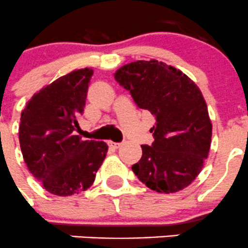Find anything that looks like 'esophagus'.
I'll return each mask as SVG.
<instances>
[{"label": "esophagus", "mask_w": 248, "mask_h": 248, "mask_svg": "<svg viewBox=\"0 0 248 248\" xmlns=\"http://www.w3.org/2000/svg\"><path fill=\"white\" fill-rule=\"evenodd\" d=\"M109 146H111V148H114V149H117L121 146V143H114V141H109Z\"/></svg>", "instance_id": "esophagus-1"}]
</instances>
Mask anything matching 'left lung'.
Here are the masks:
<instances>
[{"label": "left lung", "instance_id": "1", "mask_svg": "<svg viewBox=\"0 0 248 248\" xmlns=\"http://www.w3.org/2000/svg\"><path fill=\"white\" fill-rule=\"evenodd\" d=\"M115 80L139 109L155 116L151 146L132 166L141 183L157 193H177L191 184L207 158L212 124L198 86L173 66L138 60L121 66Z\"/></svg>", "mask_w": 248, "mask_h": 248}]
</instances>
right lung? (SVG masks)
<instances>
[{
	"mask_svg": "<svg viewBox=\"0 0 248 248\" xmlns=\"http://www.w3.org/2000/svg\"><path fill=\"white\" fill-rule=\"evenodd\" d=\"M92 69L71 71L32 95L21 111L19 141L31 174L53 195L90 188L108 153L104 141L75 136Z\"/></svg>",
	"mask_w": 248,
	"mask_h": 248,
	"instance_id": "1",
	"label": "right lung"
}]
</instances>
